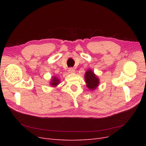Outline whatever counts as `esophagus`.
<instances>
[{
  "instance_id": "34e87169",
  "label": "esophagus",
  "mask_w": 146,
  "mask_h": 146,
  "mask_svg": "<svg viewBox=\"0 0 146 146\" xmlns=\"http://www.w3.org/2000/svg\"><path fill=\"white\" fill-rule=\"evenodd\" d=\"M68 72H69V74H73V73L75 72V69H73V68H70L69 69Z\"/></svg>"
}]
</instances>
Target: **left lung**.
Instances as JSON below:
<instances>
[{"label":"left lung","mask_w":146,"mask_h":146,"mask_svg":"<svg viewBox=\"0 0 146 146\" xmlns=\"http://www.w3.org/2000/svg\"><path fill=\"white\" fill-rule=\"evenodd\" d=\"M85 80L86 86L90 90L94 91L99 86V78L91 69H88L85 72Z\"/></svg>","instance_id":"1"}]
</instances>
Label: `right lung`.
Returning <instances> with one entry per match:
<instances>
[{
	"label": "right lung",
	"mask_w": 146,
	"mask_h": 146,
	"mask_svg": "<svg viewBox=\"0 0 146 146\" xmlns=\"http://www.w3.org/2000/svg\"><path fill=\"white\" fill-rule=\"evenodd\" d=\"M60 79L56 77L55 76H52L50 79V81L49 82L50 86L55 87V88L58 85V84H60Z\"/></svg>",
	"instance_id": "add662e5"
}]
</instances>
